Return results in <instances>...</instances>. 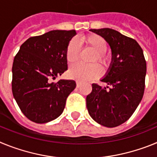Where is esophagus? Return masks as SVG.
<instances>
[{"label":"esophagus","mask_w":157,"mask_h":157,"mask_svg":"<svg viewBox=\"0 0 157 157\" xmlns=\"http://www.w3.org/2000/svg\"><path fill=\"white\" fill-rule=\"evenodd\" d=\"M82 83L80 82L79 81H76V86H77V88H79L80 86H81Z\"/></svg>","instance_id":"obj_1"}]
</instances>
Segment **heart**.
<instances>
[{"instance_id":"obj_1","label":"heart","mask_w":157,"mask_h":157,"mask_svg":"<svg viewBox=\"0 0 157 157\" xmlns=\"http://www.w3.org/2000/svg\"><path fill=\"white\" fill-rule=\"evenodd\" d=\"M80 41L95 52L96 56L94 57V61L98 60V63H101L104 67H107L110 64V57L105 54L108 49V44L101 36L96 34H90L82 37ZM79 52V45L75 40H72L67 48V61L69 63H75L78 58ZM68 75L73 79L86 82L99 77L101 75V69L98 64L85 65L78 63L71 67L68 71Z\"/></svg>"}]
</instances>
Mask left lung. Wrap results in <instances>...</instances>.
<instances>
[{"mask_svg":"<svg viewBox=\"0 0 157 157\" xmlns=\"http://www.w3.org/2000/svg\"><path fill=\"white\" fill-rule=\"evenodd\" d=\"M109 43L112 63L101 81L109 86L92 84L86 107L93 120L104 127L121 125L133 115L145 90L146 61L143 50L133 38L110 28L90 29Z\"/></svg>","mask_w":157,"mask_h":157,"instance_id":"left-lung-1","label":"left lung"}]
</instances>
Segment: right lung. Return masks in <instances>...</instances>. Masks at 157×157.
<instances>
[{
    "instance_id": "obj_1",
    "label": "right lung",
    "mask_w": 157,
    "mask_h": 157,
    "mask_svg": "<svg viewBox=\"0 0 157 157\" xmlns=\"http://www.w3.org/2000/svg\"><path fill=\"white\" fill-rule=\"evenodd\" d=\"M75 30H55L31 37L20 46L12 65L13 97L24 116L45 123L62 114L74 80L52 82L67 70L66 50Z\"/></svg>"
}]
</instances>
